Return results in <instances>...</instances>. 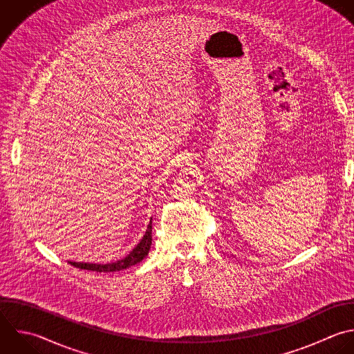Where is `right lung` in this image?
<instances>
[{"instance_id":"add662e5","label":"right lung","mask_w":354,"mask_h":354,"mask_svg":"<svg viewBox=\"0 0 354 354\" xmlns=\"http://www.w3.org/2000/svg\"><path fill=\"white\" fill-rule=\"evenodd\" d=\"M152 245V218L147 227V231L142 236V239L138 242V245L123 259L106 263V264H100V263H80V261H69L72 266L83 270H91L97 272H109V271H120L124 268H129L137 263H140L148 253Z\"/></svg>"}]
</instances>
